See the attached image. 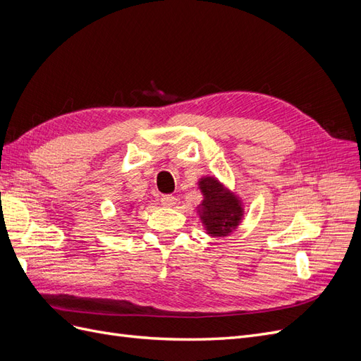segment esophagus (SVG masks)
<instances>
[{
    "mask_svg": "<svg viewBox=\"0 0 361 361\" xmlns=\"http://www.w3.org/2000/svg\"><path fill=\"white\" fill-rule=\"evenodd\" d=\"M161 203L166 206V207H171V206H174V204L178 203V199L173 197V195H162Z\"/></svg>",
    "mask_w": 361,
    "mask_h": 361,
    "instance_id": "34e87169",
    "label": "esophagus"
}]
</instances>
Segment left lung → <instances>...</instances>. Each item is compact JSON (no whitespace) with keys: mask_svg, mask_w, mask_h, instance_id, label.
<instances>
[{"mask_svg":"<svg viewBox=\"0 0 361 361\" xmlns=\"http://www.w3.org/2000/svg\"><path fill=\"white\" fill-rule=\"evenodd\" d=\"M199 188L203 200L197 212L206 233L215 238L231 235L243 221L244 209L241 200L212 176L202 178Z\"/></svg>","mask_w":361,"mask_h":361,"instance_id":"8db88e82","label":"left lung"}]
</instances>
